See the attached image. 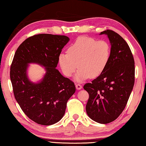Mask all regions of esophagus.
Returning <instances> with one entry per match:
<instances>
[{"label":"esophagus","mask_w":146,"mask_h":146,"mask_svg":"<svg viewBox=\"0 0 146 146\" xmlns=\"http://www.w3.org/2000/svg\"><path fill=\"white\" fill-rule=\"evenodd\" d=\"M76 88L77 90H81L82 89V86L80 84H77L76 85Z\"/></svg>","instance_id":"esophagus-1"}]
</instances>
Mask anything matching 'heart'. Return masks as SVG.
Segmentation results:
<instances>
[{"label": "heart", "mask_w": 146, "mask_h": 146, "mask_svg": "<svg viewBox=\"0 0 146 146\" xmlns=\"http://www.w3.org/2000/svg\"><path fill=\"white\" fill-rule=\"evenodd\" d=\"M111 56V46L105 40L81 36L69 46L67 53H61L58 60L62 72L67 77L72 76L77 67L79 69L75 77L77 81L88 77L95 78L101 75Z\"/></svg>", "instance_id": "1"}]
</instances>
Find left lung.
Listing matches in <instances>:
<instances>
[{"mask_svg": "<svg viewBox=\"0 0 146 146\" xmlns=\"http://www.w3.org/2000/svg\"><path fill=\"white\" fill-rule=\"evenodd\" d=\"M111 43V56L103 73L84 89L90 96L86 110L92 120L106 124L116 120L122 113L135 81L134 59L129 46L117 33L107 29Z\"/></svg>", "mask_w": 146, "mask_h": 146, "instance_id": "8db88e82", "label": "left lung"}]
</instances>
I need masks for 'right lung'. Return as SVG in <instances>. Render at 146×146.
<instances>
[{
	"instance_id": "add662e5",
	"label": "right lung",
	"mask_w": 146,
	"mask_h": 146,
	"mask_svg": "<svg viewBox=\"0 0 146 146\" xmlns=\"http://www.w3.org/2000/svg\"><path fill=\"white\" fill-rule=\"evenodd\" d=\"M69 41L64 35H36L24 41L15 53L10 71L14 97L26 115L38 124L50 125L60 121L76 91L74 83L56 69L58 55ZM31 63L46 67V75L38 83L27 77Z\"/></svg>"
}]
</instances>
